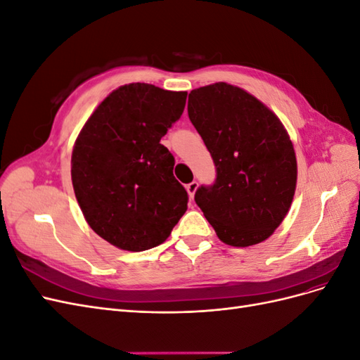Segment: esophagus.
<instances>
[{"mask_svg": "<svg viewBox=\"0 0 360 360\" xmlns=\"http://www.w3.org/2000/svg\"><path fill=\"white\" fill-rule=\"evenodd\" d=\"M197 188H198V183H197V181H191V183L188 184V186H186V191H188L191 198H193L195 192H197Z\"/></svg>", "mask_w": 360, "mask_h": 360, "instance_id": "obj_1", "label": "esophagus"}]
</instances>
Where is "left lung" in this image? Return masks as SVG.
I'll list each match as a JSON object with an SVG mask.
<instances>
[{
	"label": "left lung",
	"mask_w": 360,
	"mask_h": 360,
	"mask_svg": "<svg viewBox=\"0 0 360 360\" xmlns=\"http://www.w3.org/2000/svg\"><path fill=\"white\" fill-rule=\"evenodd\" d=\"M188 114L216 168L213 184H201L195 202L224 243L266 240L296 191L297 162L287 130L252 94L225 82L192 90Z\"/></svg>",
	"instance_id": "8db88e82"
}]
</instances>
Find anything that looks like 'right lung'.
I'll return each mask as SVG.
<instances>
[{"label":"right lung","instance_id":"add662e5","mask_svg":"<svg viewBox=\"0 0 360 360\" xmlns=\"http://www.w3.org/2000/svg\"><path fill=\"white\" fill-rule=\"evenodd\" d=\"M186 91L129 84L97 106L76 139L72 183L85 221L111 245L139 252L163 243L188 209L160 144L181 117Z\"/></svg>","mask_w":360,"mask_h":360}]
</instances>
